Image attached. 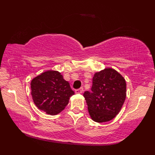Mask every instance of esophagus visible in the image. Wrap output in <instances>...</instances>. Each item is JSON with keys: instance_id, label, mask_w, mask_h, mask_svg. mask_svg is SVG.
Returning a JSON list of instances; mask_svg holds the SVG:
<instances>
[{"instance_id": "1", "label": "esophagus", "mask_w": 155, "mask_h": 155, "mask_svg": "<svg viewBox=\"0 0 155 155\" xmlns=\"http://www.w3.org/2000/svg\"><path fill=\"white\" fill-rule=\"evenodd\" d=\"M83 90H84L83 87H80L79 89H77V90H75V93H76V94H82V93L83 92Z\"/></svg>"}]
</instances>
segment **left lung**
I'll return each mask as SVG.
<instances>
[{
    "label": "left lung",
    "instance_id": "8db88e82",
    "mask_svg": "<svg viewBox=\"0 0 155 155\" xmlns=\"http://www.w3.org/2000/svg\"><path fill=\"white\" fill-rule=\"evenodd\" d=\"M91 90L84 92L83 96L92 119L103 123L115 118L126 97L124 77L113 68H106L94 74Z\"/></svg>",
    "mask_w": 155,
    "mask_h": 155
}]
</instances>
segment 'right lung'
Masks as SVG:
<instances>
[{
	"label": "right lung",
	"instance_id": "obj_1",
	"mask_svg": "<svg viewBox=\"0 0 155 155\" xmlns=\"http://www.w3.org/2000/svg\"><path fill=\"white\" fill-rule=\"evenodd\" d=\"M31 94L35 105L50 115L63 111L75 94L69 82L56 71H48L37 76L31 82Z\"/></svg>",
	"mask_w": 155,
	"mask_h": 155
}]
</instances>
